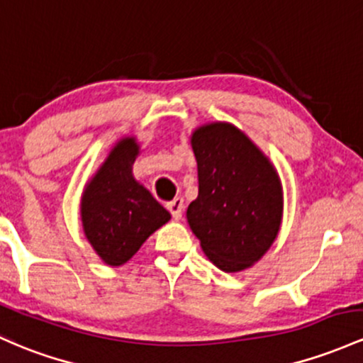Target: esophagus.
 Listing matches in <instances>:
<instances>
[{"instance_id": "obj_1", "label": "esophagus", "mask_w": 363, "mask_h": 363, "mask_svg": "<svg viewBox=\"0 0 363 363\" xmlns=\"http://www.w3.org/2000/svg\"><path fill=\"white\" fill-rule=\"evenodd\" d=\"M167 210L172 213L174 220H181L182 212H184V200L182 198H175V200L167 203Z\"/></svg>"}]
</instances>
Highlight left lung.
<instances>
[{"instance_id":"1","label":"left lung","mask_w":363,"mask_h":363,"mask_svg":"<svg viewBox=\"0 0 363 363\" xmlns=\"http://www.w3.org/2000/svg\"><path fill=\"white\" fill-rule=\"evenodd\" d=\"M198 163V198L189 203L191 230L203 253L224 272L257 264L276 241L284 213L277 169L229 122H208L189 138Z\"/></svg>"}]
</instances>
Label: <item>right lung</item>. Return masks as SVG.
I'll list each match as a JSON object with an SVG mask.
<instances>
[{
    "mask_svg": "<svg viewBox=\"0 0 363 363\" xmlns=\"http://www.w3.org/2000/svg\"><path fill=\"white\" fill-rule=\"evenodd\" d=\"M139 153L136 136L121 138L82 191V230L110 267L129 262L143 242L170 220V213L134 177Z\"/></svg>",
    "mask_w": 363,
    "mask_h": 363,
    "instance_id": "add662e5",
    "label": "right lung"
}]
</instances>
